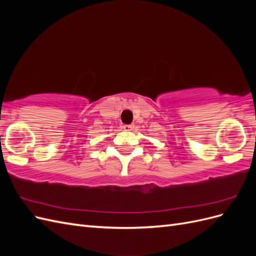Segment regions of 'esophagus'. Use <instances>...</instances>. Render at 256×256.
Segmentation results:
<instances>
[{
  "instance_id": "obj_1",
  "label": "esophagus",
  "mask_w": 256,
  "mask_h": 256,
  "mask_svg": "<svg viewBox=\"0 0 256 256\" xmlns=\"http://www.w3.org/2000/svg\"><path fill=\"white\" fill-rule=\"evenodd\" d=\"M122 128L125 131H130V130H132L134 128V125H124Z\"/></svg>"
}]
</instances>
